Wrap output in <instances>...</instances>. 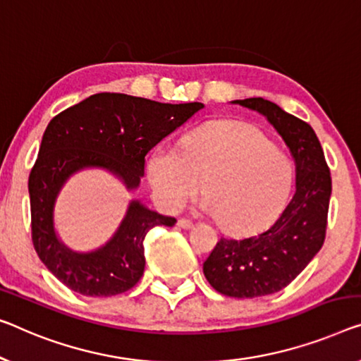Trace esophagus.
I'll list each match as a JSON object with an SVG mask.
<instances>
[{
  "instance_id": "1",
  "label": "esophagus",
  "mask_w": 361,
  "mask_h": 361,
  "mask_svg": "<svg viewBox=\"0 0 361 361\" xmlns=\"http://www.w3.org/2000/svg\"><path fill=\"white\" fill-rule=\"evenodd\" d=\"M178 227L180 228H191L192 227V222L190 219H180L178 220Z\"/></svg>"
}]
</instances>
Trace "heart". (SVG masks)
<instances>
[{
	"label": "heart",
	"instance_id": "heart-1",
	"mask_svg": "<svg viewBox=\"0 0 361 361\" xmlns=\"http://www.w3.org/2000/svg\"><path fill=\"white\" fill-rule=\"evenodd\" d=\"M152 195L169 212H178L204 185L206 209L225 232L264 227L282 211L292 190L288 157L245 123H209L186 134L181 149L157 146L147 159Z\"/></svg>",
	"mask_w": 361,
	"mask_h": 361
}]
</instances>
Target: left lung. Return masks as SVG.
Here are the masks:
<instances>
[{
  "instance_id": "1",
  "label": "left lung",
  "mask_w": 361,
  "mask_h": 361,
  "mask_svg": "<svg viewBox=\"0 0 361 361\" xmlns=\"http://www.w3.org/2000/svg\"><path fill=\"white\" fill-rule=\"evenodd\" d=\"M259 111L277 129L297 166V191L276 222L248 238H220L204 262V276L225 297L256 298L287 287L321 250L326 238L331 171L308 123L272 102L235 100Z\"/></svg>"
}]
</instances>
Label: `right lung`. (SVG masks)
<instances>
[{
	"label": "right lung",
	"instance_id": "1",
	"mask_svg": "<svg viewBox=\"0 0 361 361\" xmlns=\"http://www.w3.org/2000/svg\"><path fill=\"white\" fill-rule=\"evenodd\" d=\"M202 106L199 102L171 105L102 92L48 123L29 175L32 243L48 271L68 288L85 297H113L133 288L144 274L142 243L149 230L173 227L176 219L133 201L109 243L92 252H74L53 228V206L64 181L85 166H100L134 190L149 150Z\"/></svg>",
	"mask_w": 361,
	"mask_h": 361
}]
</instances>
